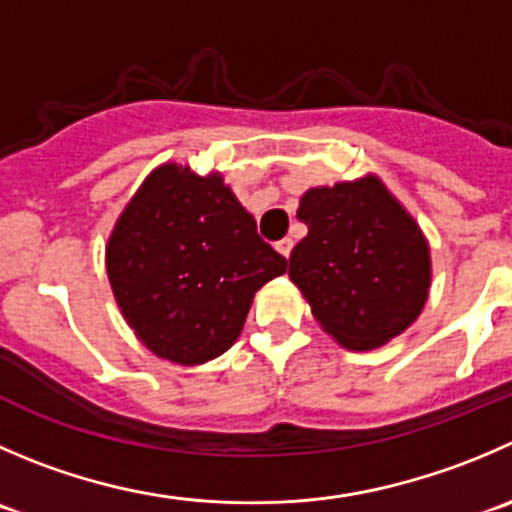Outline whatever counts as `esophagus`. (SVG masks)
<instances>
[{"label": "esophagus", "instance_id": "1", "mask_svg": "<svg viewBox=\"0 0 512 512\" xmlns=\"http://www.w3.org/2000/svg\"><path fill=\"white\" fill-rule=\"evenodd\" d=\"M275 250L280 252L282 257H290V252H292V240H290V237H282L280 242H275Z\"/></svg>", "mask_w": 512, "mask_h": 512}]
</instances>
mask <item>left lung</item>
<instances>
[{
    "label": "left lung",
    "mask_w": 512,
    "mask_h": 512,
    "mask_svg": "<svg viewBox=\"0 0 512 512\" xmlns=\"http://www.w3.org/2000/svg\"><path fill=\"white\" fill-rule=\"evenodd\" d=\"M297 220L307 235L290 255V280L327 335L347 350H375L418 320L430 247L380 177L312 187Z\"/></svg>",
    "instance_id": "left-lung-1"
}]
</instances>
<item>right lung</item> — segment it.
<instances>
[{
	"instance_id": "1",
	"label": "right lung",
	"mask_w": 512,
	"mask_h": 512,
	"mask_svg": "<svg viewBox=\"0 0 512 512\" xmlns=\"http://www.w3.org/2000/svg\"><path fill=\"white\" fill-rule=\"evenodd\" d=\"M287 260L220 172L157 167L107 242L114 300L142 345L177 365L215 360L240 337L252 297Z\"/></svg>"
}]
</instances>
